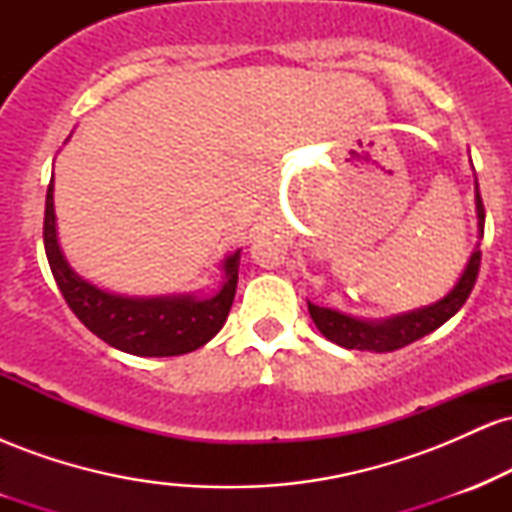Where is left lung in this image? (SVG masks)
Returning a JSON list of instances; mask_svg holds the SVG:
<instances>
[{
    "label": "left lung",
    "instance_id": "8db88e82",
    "mask_svg": "<svg viewBox=\"0 0 512 512\" xmlns=\"http://www.w3.org/2000/svg\"><path fill=\"white\" fill-rule=\"evenodd\" d=\"M477 216H479V236H484V202H481V195L477 190ZM481 264V250L477 248L469 257L467 269L460 276V281L455 284L448 296L443 301L428 305V308L414 310V313L390 317V320L383 322H366L356 320V317L342 315L337 310L320 308V305L308 303L310 317L317 325V330L325 334L327 339L334 344L344 346V349H358V351H378V354H385V351L402 349L416 339L426 337L433 330H438L440 325L450 320L457 310L462 308L464 301L472 293L474 284H477Z\"/></svg>",
    "mask_w": 512,
    "mask_h": 512
}]
</instances>
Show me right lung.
<instances>
[{"label": "right lung", "mask_w": 512, "mask_h": 512, "mask_svg": "<svg viewBox=\"0 0 512 512\" xmlns=\"http://www.w3.org/2000/svg\"><path fill=\"white\" fill-rule=\"evenodd\" d=\"M45 255L72 313L105 344L134 356L190 354L216 337L226 322L238 286L240 250L223 262L221 291L214 298H125L96 289L72 272L57 245L52 180L45 197Z\"/></svg>", "instance_id": "add662e5"}]
</instances>
